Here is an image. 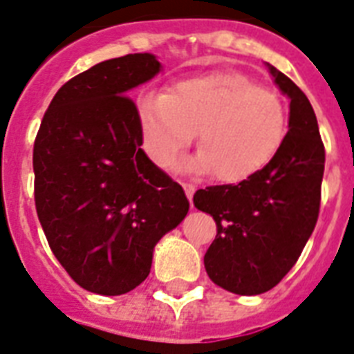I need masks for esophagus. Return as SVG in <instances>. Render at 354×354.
Here are the masks:
<instances>
[{
    "mask_svg": "<svg viewBox=\"0 0 354 354\" xmlns=\"http://www.w3.org/2000/svg\"><path fill=\"white\" fill-rule=\"evenodd\" d=\"M182 187H183V191H185V194H187V198L193 200V194H194V191H196V187H194L193 183L182 182Z\"/></svg>",
    "mask_w": 354,
    "mask_h": 354,
    "instance_id": "34e87169",
    "label": "esophagus"
}]
</instances>
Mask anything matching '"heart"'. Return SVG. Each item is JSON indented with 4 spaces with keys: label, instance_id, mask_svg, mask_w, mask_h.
Listing matches in <instances>:
<instances>
[{
    "label": "heart",
    "instance_id": "b5f03b06",
    "mask_svg": "<svg viewBox=\"0 0 354 354\" xmlns=\"http://www.w3.org/2000/svg\"><path fill=\"white\" fill-rule=\"evenodd\" d=\"M150 156L167 165L196 133V167L241 183L263 171L286 136L285 102L244 73L218 71L180 80L138 102Z\"/></svg>",
    "mask_w": 354,
    "mask_h": 354
}]
</instances>
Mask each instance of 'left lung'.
Returning a JSON list of instances; mask_svg holds the SVG:
<instances>
[{
	"label": "left lung",
	"mask_w": 354,
	"mask_h": 354,
	"mask_svg": "<svg viewBox=\"0 0 354 354\" xmlns=\"http://www.w3.org/2000/svg\"><path fill=\"white\" fill-rule=\"evenodd\" d=\"M268 69L290 99L288 132L263 171L236 185L198 189L194 207L209 213L216 236L204 255L215 285L239 296L274 288L301 255L318 222L325 147L307 95L279 69Z\"/></svg>",
	"instance_id": "left-lung-1"
}]
</instances>
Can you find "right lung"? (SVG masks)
<instances>
[{
	"label": "right lung",
	"instance_id": "add662e5",
	"mask_svg": "<svg viewBox=\"0 0 354 354\" xmlns=\"http://www.w3.org/2000/svg\"><path fill=\"white\" fill-rule=\"evenodd\" d=\"M150 53L112 58L57 91L32 150L35 204L69 277L101 296L141 285L156 242L185 218L182 185L147 158L127 95L160 71Z\"/></svg>",
	"mask_w": 354,
	"mask_h": 354
}]
</instances>
